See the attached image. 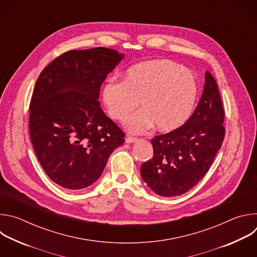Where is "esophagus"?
<instances>
[{
	"label": "esophagus",
	"instance_id": "obj_1",
	"mask_svg": "<svg viewBox=\"0 0 257 257\" xmlns=\"http://www.w3.org/2000/svg\"><path fill=\"white\" fill-rule=\"evenodd\" d=\"M137 141V138L136 137H131V136H128L126 138V143H133V142H136Z\"/></svg>",
	"mask_w": 257,
	"mask_h": 257
}]
</instances>
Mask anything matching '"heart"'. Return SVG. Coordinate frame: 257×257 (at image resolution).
<instances>
[{"label":"heart","instance_id":"b5f03b06","mask_svg":"<svg viewBox=\"0 0 257 257\" xmlns=\"http://www.w3.org/2000/svg\"><path fill=\"white\" fill-rule=\"evenodd\" d=\"M197 98V83L192 73L169 60H151L130 67L122 82L108 80L102 100L112 119L124 122L138 107L142 112L126 126L139 133L154 124L160 131H172L192 114Z\"/></svg>","mask_w":257,"mask_h":257}]
</instances>
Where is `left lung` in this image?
Masks as SVG:
<instances>
[{"label": "left lung", "instance_id": "obj_1", "mask_svg": "<svg viewBox=\"0 0 257 257\" xmlns=\"http://www.w3.org/2000/svg\"><path fill=\"white\" fill-rule=\"evenodd\" d=\"M224 106L209 71L192 116L179 128L152 139L154 157L141 165L143 181L155 193L178 196L193 188L209 170L225 138Z\"/></svg>", "mask_w": 257, "mask_h": 257}]
</instances>
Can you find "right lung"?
Wrapping results in <instances>:
<instances>
[{
    "label": "right lung",
    "instance_id": "obj_1",
    "mask_svg": "<svg viewBox=\"0 0 257 257\" xmlns=\"http://www.w3.org/2000/svg\"><path fill=\"white\" fill-rule=\"evenodd\" d=\"M124 58L106 48L68 51L36 80L30 100L29 134L44 171L69 190L90 186L125 133L97 100L100 85Z\"/></svg>",
    "mask_w": 257,
    "mask_h": 257
}]
</instances>
